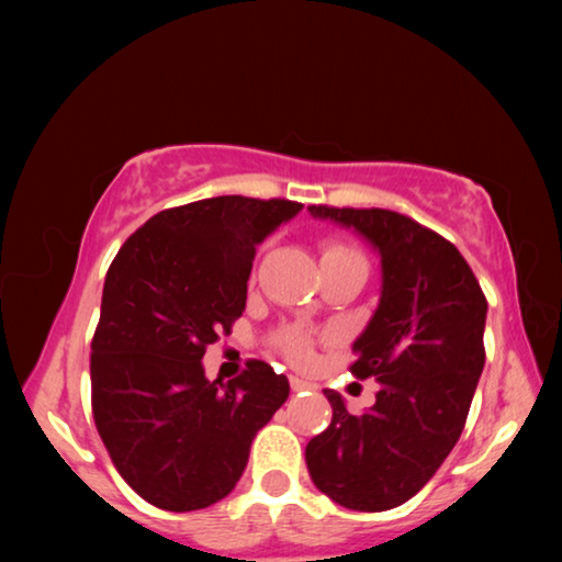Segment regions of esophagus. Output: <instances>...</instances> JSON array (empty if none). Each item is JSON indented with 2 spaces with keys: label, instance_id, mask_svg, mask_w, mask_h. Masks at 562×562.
I'll return each mask as SVG.
<instances>
[{
  "label": "esophagus",
  "instance_id": "obj_1",
  "mask_svg": "<svg viewBox=\"0 0 562 562\" xmlns=\"http://www.w3.org/2000/svg\"><path fill=\"white\" fill-rule=\"evenodd\" d=\"M290 386H292V392H304V389H312V384L304 382V379H300V376H290Z\"/></svg>",
  "mask_w": 562,
  "mask_h": 562
}]
</instances>
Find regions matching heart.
Masks as SVG:
<instances>
[{
	"label": "heart",
	"instance_id": "b5f03b06",
	"mask_svg": "<svg viewBox=\"0 0 562 562\" xmlns=\"http://www.w3.org/2000/svg\"><path fill=\"white\" fill-rule=\"evenodd\" d=\"M322 260H341V262L367 265L364 255L355 250V247L345 245V243H325V247H322ZM278 345L292 361H300V364H304V361L310 359V337H307V331H304V329L282 331Z\"/></svg>",
	"mask_w": 562,
	"mask_h": 562
}]
</instances>
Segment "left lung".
<instances>
[{"mask_svg":"<svg viewBox=\"0 0 562 562\" xmlns=\"http://www.w3.org/2000/svg\"><path fill=\"white\" fill-rule=\"evenodd\" d=\"M355 231L382 262L372 319L351 345V374L374 376L361 414L327 389L331 424L304 449L315 486L351 510H389L416 496L459 441L483 372L488 302L456 247L382 207L310 205Z\"/></svg>","mask_w":562,"mask_h":562,"instance_id":"left-lung-1","label":"left lung"}]
</instances>
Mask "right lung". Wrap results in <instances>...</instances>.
<instances>
[{"instance_id":"1","label":"right lung","mask_w":562,"mask_h":562,"mask_svg":"<svg viewBox=\"0 0 562 562\" xmlns=\"http://www.w3.org/2000/svg\"><path fill=\"white\" fill-rule=\"evenodd\" d=\"M300 211L243 195L170 207L111 262L91 341L93 422L123 481L156 508L225 498L288 402V376L265 361L223 384L203 355L243 315L258 245Z\"/></svg>"}]
</instances>
